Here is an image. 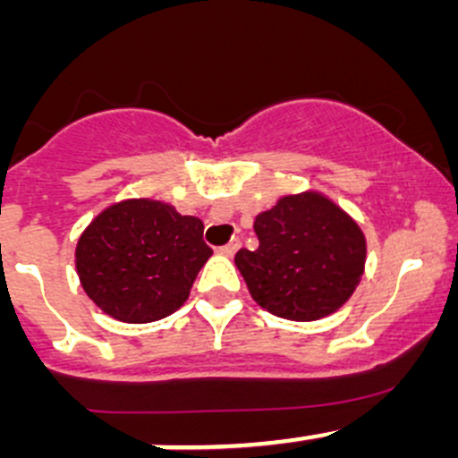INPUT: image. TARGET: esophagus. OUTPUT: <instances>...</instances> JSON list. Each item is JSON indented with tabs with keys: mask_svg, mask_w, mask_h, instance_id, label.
<instances>
[{
	"mask_svg": "<svg viewBox=\"0 0 458 458\" xmlns=\"http://www.w3.org/2000/svg\"><path fill=\"white\" fill-rule=\"evenodd\" d=\"M239 246H242V242H239V239H233V242L225 243V246H219V252L225 257H233L234 252L239 250Z\"/></svg>",
	"mask_w": 458,
	"mask_h": 458,
	"instance_id": "obj_1",
	"label": "esophagus"
}]
</instances>
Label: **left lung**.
<instances>
[{"label": "left lung", "instance_id": "obj_1", "mask_svg": "<svg viewBox=\"0 0 458 458\" xmlns=\"http://www.w3.org/2000/svg\"><path fill=\"white\" fill-rule=\"evenodd\" d=\"M259 248L234 257L252 299L272 315L315 321L339 310L366 263L361 228L317 192L284 197L255 219Z\"/></svg>", "mask_w": 458, "mask_h": 458}]
</instances>
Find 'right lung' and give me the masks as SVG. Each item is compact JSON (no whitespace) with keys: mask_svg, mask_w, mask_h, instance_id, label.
<instances>
[{"mask_svg":"<svg viewBox=\"0 0 458 458\" xmlns=\"http://www.w3.org/2000/svg\"><path fill=\"white\" fill-rule=\"evenodd\" d=\"M210 255L201 219L168 203L131 199L88 225L75 259L86 294L106 315L148 323L183 306Z\"/></svg>","mask_w":458,"mask_h":458,"instance_id":"obj_1","label":"right lung"}]
</instances>
